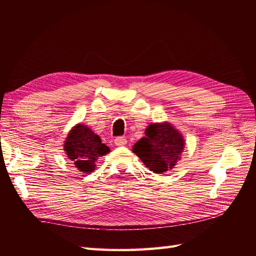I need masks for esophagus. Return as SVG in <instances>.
Segmentation results:
<instances>
[{
	"mask_svg": "<svg viewBox=\"0 0 256 256\" xmlns=\"http://www.w3.org/2000/svg\"><path fill=\"white\" fill-rule=\"evenodd\" d=\"M114 143L118 146H122V145H125L127 143V140H126L125 136H118L114 140Z\"/></svg>",
	"mask_w": 256,
	"mask_h": 256,
	"instance_id": "obj_1",
	"label": "esophagus"
}]
</instances>
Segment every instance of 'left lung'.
Returning <instances> with one entry per match:
<instances>
[{"mask_svg":"<svg viewBox=\"0 0 256 256\" xmlns=\"http://www.w3.org/2000/svg\"><path fill=\"white\" fill-rule=\"evenodd\" d=\"M182 136L170 124H152L145 130V138L138 141L132 152L154 173L171 170L184 150Z\"/></svg>","mask_w":256,"mask_h":256,"instance_id":"1","label":"left lung"}]
</instances>
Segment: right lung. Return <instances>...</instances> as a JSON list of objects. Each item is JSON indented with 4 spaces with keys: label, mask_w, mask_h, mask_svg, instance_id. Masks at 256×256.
<instances>
[{
    "label": "right lung",
    "mask_w": 256,
    "mask_h": 256,
    "mask_svg": "<svg viewBox=\"0 0 256 256\" xmlns=\"http://www.w3.org/2000/svg\"><path fill=\"white\" fill-rule=\"evenodd\" d=\"M64 148L68 158L84 173L95 170V161L110 152L109 147L102 143L97 134L81 124L68 134Z\"/></svg>",
    "instance_id": "obj_1"
}]
</instances>
